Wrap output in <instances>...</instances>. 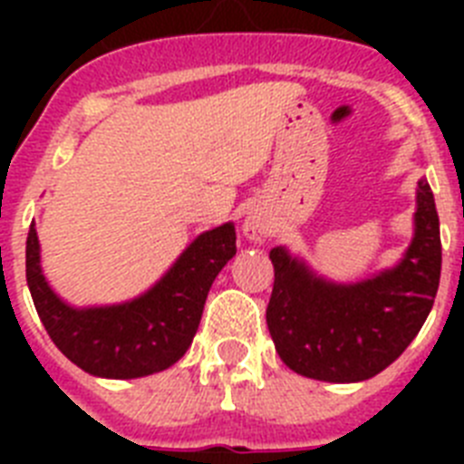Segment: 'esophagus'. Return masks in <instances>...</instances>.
Masks as SVG:
<instances>
[{
    "label": "esophagus",
    "instance_id": "34e87169",
    "mask_svg": "<svg viewBox=\"0 0 464 464\" xmlns=\"http://www.w3.org/2000/svg\"><path fill=\"white\" fill-rule=\"evenodd\" d=\"M269 227L267 223H265V218H260V216H248V218L244 220V235L246 239L251 241H262L265 237H267Z\"/></svg>",
    "mask_w": 464,
    "mask_h": 464
}]
</instances>
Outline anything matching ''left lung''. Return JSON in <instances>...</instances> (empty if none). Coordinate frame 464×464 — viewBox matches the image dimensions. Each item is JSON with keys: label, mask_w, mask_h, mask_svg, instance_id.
Segmentation results:
<instances>
[{"label": "left lung", "mask_w": 464, "mask_h": 464, "mask_svg": "<svg viewBox=\"0 0 464 464\" xmlns=\"http://www.w3.org/2000/svg\"><path fill=\"white\" fill-rule=\"evenodd\" d=\"M416 229L400 265L342 285L272 248L267 327L276 353L306 379L353 383L395 362L423 327L440 288L441 239L434 195L418 181Z\"/></svg>", "instance_id": "1"}]
</instances>
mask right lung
<instances>
[{
  "instance_id": "right-lung-1",
  "label": "right lung",
  "mask_w": 464,
  "mask_h": 464,
  "mask_svg": "<svg viewBox=\"0 0 464 464\" xmlns=\"http://www.w3.org/2000/svg\"><path fill=\"white\" fill-rule=\"evenodd\" d=\"M237 253L235 225L197 237L149 293L113 306L73 309L41 274L34 223L27 235L24 272L48 337L76 367L104 379H139L181 360L192 343L208 288Z\"/></svg>"
}]
</instances>
